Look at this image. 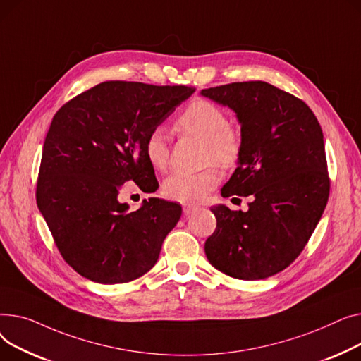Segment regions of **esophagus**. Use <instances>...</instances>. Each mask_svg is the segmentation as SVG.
<instances>
[{"label":"esophagus","instance_id":"obj_1","mask_svg":"<svg viewBox=\"0 0 361 361\" xmlns=\"http://www.w3.org/2000/svg\"><path fill=\"white\" fill-rule=\"evenodd\" d=\"M195 209H197V207H192V205H185V207H183V214H185V216H188V214H192Z\"/></svg>","mask_w":361,"mask_h":361}]
</instances>
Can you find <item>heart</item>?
<instances>
[{
	"label": "heart",
	"instance_id": "heart-1",
	"mask_svg": "<svg viewBox=\"0 0 361 361\" xmlns=\"http://www.w3.org/2000/svg\"><path fill=\"white\" fill-rule=\"evenodd\" d=\"M175 131L180 135L195 137L204 141L202 163H216L223 169L235 167L242 156V134L235 125L228 123L227 114L219 104L198 99L188 104L175 121ZM145 160L156 172L166 171L171 148L166 133L154 128L144 140ZM220 180L216 166H208L197 173H173L163 182V195L182 204L202 201Z\"/></svg>",
	"mask_w": 361,
	"mask_h": 361
}]
</instances>
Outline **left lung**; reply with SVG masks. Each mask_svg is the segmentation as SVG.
I'll use <instances>...</instances> for the list:
<instances>
[{"label": "left lung", "instance_id": "obj_1", "mask_svg": "<svg viewBox=\"0 0 361 361\" xmlns=\"http://www.w3.org/2000/svg\"><path fill=\"white\" fill-rule=\"evenodd\" d=\"M202 96L238 114L243 150L221 195L250 197L249 209L211 208L217 227L205 255L239 280L286 269L307 245L329 197L324 134L309 106L265 81L230 82Z\"/></svg>", "mask_w": 361, "mask_h": 361}]
</instances>
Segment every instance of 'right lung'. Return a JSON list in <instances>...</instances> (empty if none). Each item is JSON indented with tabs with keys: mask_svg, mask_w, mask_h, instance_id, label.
Here are the masks:
<instances>
[{
	"mask_svg": "<svg viewBox=\"0 0 361 361\" xmlns=\"http://www.w3.org/2000/svg\"><path fill=\"white\" fill-rule=\"evenodd\" d=\"M194 92L104 81L55 114L42 152L36 202L63 261L82 277L130 283L157 262L182 207L150 198L128 211L119 195L130 180L144 192L157 189L144 140Z\"/></svg>",
	"mask_w": 361,
	"mask_h": 361,
	"instance_id": "right-lung-1",
	"label": "right lung"
}]
</instances>
